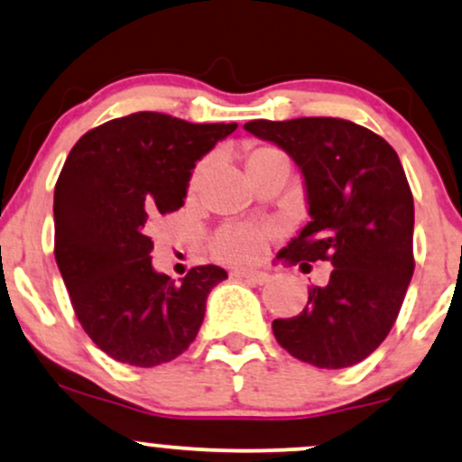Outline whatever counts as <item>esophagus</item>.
<instances>
[{"instance_id": "esophagus-1", "label": "esophagus", "mask_w": 462, "mask_h": 462, "mask_svg": "<svg viewBox=\"0 0 462 462\" xmlns=\"http://www.w3.org/2000/svg\"><path fill=\"white\" fill-rule=\"evenodd\" d=\"M232 275H235V278H238V280H245V282H252V284H264V282H269V278H272L269 273L249 272V269H235Z\"/></svg>"}]
</instances>
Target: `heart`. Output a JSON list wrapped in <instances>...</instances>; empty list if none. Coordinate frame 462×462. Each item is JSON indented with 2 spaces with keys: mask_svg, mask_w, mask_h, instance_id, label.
Segmentation results:
<instances>
[{
  "mask_svg": "<svg viewBox=\"0 0 462 462\" xmlns=\"http://www.w3.org/2000/svg\"><path fill=\"white\" fill-rule=\"evenodd\" d=\"M269 156H282V152L275 150L273 145H254L245 153L247 171ZM206 173H208V161L199 162L198 169L193 171L189 182V193H198L201 182H204ZM269 243V232L264 227L249 226V224H227L215 232L210 238V249L217 258L226 263L235 264H249L256 263L263 256Z\"/></svg>",
  "mask_w": 462,
  "mask_h": 462,
  "instance_id": "b5f03b06",
  "label": "heart"
}]
</instances>
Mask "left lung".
I'll return each mask as SVG.
<instances>
[{
  "label": "left lung",
  "mask_w": 462,
  "mask_h": 462,
  "mask_svg": "<svg viewBox=\"0 0 462 462\" xmlns=\"http://www.w3.org/2000/svg\"><path fill=\"white\" fill-rule=\"evenodd\" d=\"M245 130L282 147L306 180L312 221L280 256L332 264L300 315L272 323L275 341L319 369L352 367L391 332L415 272L404 167L383 136L337 116L256 119Z\"/></svg>",
  "instance_id": "obj_1"
}]
</instances>
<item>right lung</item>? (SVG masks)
I'll list each match as a JSON object with an SVG mask.
<instances>
[{
	"label": "right lung",
	"mask_w": 462,
	"mask_h": 462,
	"mask_svg": "<svg viewBox=\"0 0 462 462\" xmlns=\"http://www.w3.org/2000/svg\"><path fill=\"white\" fill-rule=\"evenodd\" d=\"M236 124H189L134 113L88 130L69 152L54 190V254L73 312L110 358L156 367L198 337L217 264L182 282L152 267V221L184 206L195 162Z\"/></svg>",
	"instance_id": "obj_1"
}]
</instances>
